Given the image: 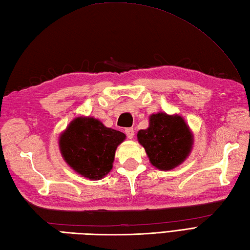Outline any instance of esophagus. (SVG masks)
<instances>
[{
	"label": "esophagus",
	"mask_w": 250,
	"mask_h": 250,
	"mask_svg": "<svg viewBox=\"0 0 250 250\" xmlns=\"http://www.w3.org/2000/svg\"><path fill=\"white\" fill-rule=\"evenodd\" d=\"M125 134H126V136H128V139H133V136H134V130H133V128H128V129H125Z\"/></svg>",
	"instance_id": "1"
}]
</instances>
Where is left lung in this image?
Returning <instances> with one entry per match:
<instances>
[{"instance_id": "8db88e82", "label": "left lung", "mask_w": 250, "mask_h": 250, "mask_svg": "<svg viewBox=\"0 0 250 250\" xmlns=\"http://www.w3.org/2000/svg\"><path fill=\"white\" fill-rule=\"evenodd\" d=\"M137 141L145 148L151 166L171 171L189 157L194 137L182 116L160 111L149 116V125L137 132Z\"/></svg>"}]
</instances>
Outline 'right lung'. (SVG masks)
<instances>
[{"label": "right lung", "mask_w": 250, "mask_h": 250, "mask_svg": "<svg viewBox=\"0 0 250 250\" xmlns=\"http://www.w3.org/2000/svg\"><path fill=\"white\" fill-rule=\"evenodd\" d=\"M125 134L93 117L74 118L59 136V148L67 166L91 180L102 179L113 168L115 152Z\"/></svg>", "instance_id": "add662e5"}]
</instances>
